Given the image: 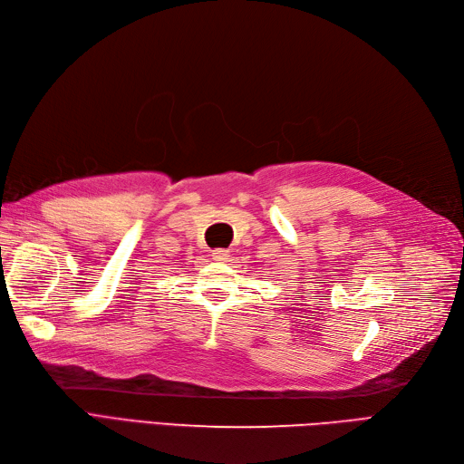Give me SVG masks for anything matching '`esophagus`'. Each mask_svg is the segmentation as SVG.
I'll return each instance as SVG.
<instances>
[{
    "label": "esophagus",
    "instance_id": "esophagus-1",
    "mask_svg": "<svg viewBox=\"0 0 464 464\" xmlns=\"http://www.w3.org/2000/svg\"><path fill=\"white\" fill-rule=\"evenodd\" d=\"M229 256H231V254H229L227 250H221V248H218V250L212 252V258H214L216 262H227Z\"/></svg>",
    "mask_w": 464,
    "mask_h": 464
}]
</instances>
